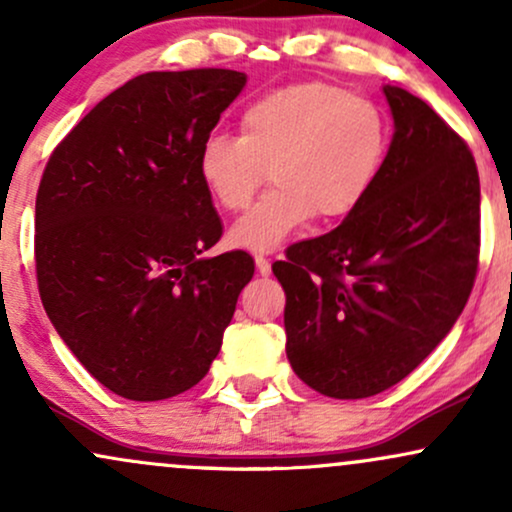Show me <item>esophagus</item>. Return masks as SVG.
<instances>
[{"instance_id": "34e87169", "label": "esophagus", "mask_w": 512, "mask_h": 512, "mask_svg": "<svg viewBox=\"0 0 512 512\" xmlns=\"http://www.w3.org/2000/svg\"><path fill=\"white\" fill-rule=\"evenodd\" d=\"M255 264H257V272H260L262 276H267L269 272H272V264H269V260L264 255H255Z\"/></svg>"}]
</instances>
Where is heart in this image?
<instances>
[{"label":"heart","instance_id":"b5f03b06","mask_svg":"<svg viewBox=\"0 0 512 512\" xmlns=\"http://www.w3.org/2000/svg\"><path fill=\"white\" fill-rule=\"evenodd\" d=\"M240 134H211L197 173L211 202L243 211L269 173L272 190L233 223L228 240L274 250L313 216L339 221L366 202L383 170L390 129L383 110L327 81H301L252 98Z\"/></svg>","mask_w":512,"mask_h":512}]
</instances>
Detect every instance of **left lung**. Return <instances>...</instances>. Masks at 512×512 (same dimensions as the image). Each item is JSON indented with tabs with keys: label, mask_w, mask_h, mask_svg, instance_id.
Wrapping results in <instances>:
<instances>
[{
	"label": "left lung",
	"mask_w": 512,
	"mask_h": 512,
	"mask_svg": "<svg viewBox=\"0 0 512 512\" xmlns=\"http://www.w3.org/2000/svg\"><path fill=\"white\" fill-rule=\"evenodd\" d=\"M383 91L395 134L366 202L272 267L293 373L334 399L373 397L407 378L452 330L479 267L472 151L421 98Z\"/></svg>",
	"instance_id": "obj_1"
}]
</instances>
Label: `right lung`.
Here are the masks:
<instances>
[{
	"label": "right lung",
	"mask_w": 512,
	"mask_h": 512,
	"mask_svg": "<svg viewBox=\"0 0 512 512\" xmlns=\"http://www.w3.org/2000/svg\"><path fill=\"white\" fill-rule=\"evenodd\" d=\"M248 76L149 72L103 98L52 151L35 197L45 313L98 383L158 402L207 375L255 274L202 257L223 226L197 156Z\"/></svg>",
	"instance_id": "add662e5"
}]
</instances>
